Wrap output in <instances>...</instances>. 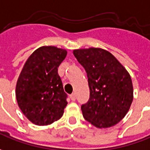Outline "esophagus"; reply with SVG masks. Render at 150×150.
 <instances>
[{
    "label": "esophagus",
    "instance_id": "1",
    "mask_svg": "<svg viewBox=\"0 0 150 150\" xmlns=\"http://www.w3.org/2000/svg\"><path fill=\"white\" fill-rule=\"evenodd\" d=\"M70 99H71V100L72 101H75V93H73V94H71L70 96Z\"/></svg>",
    "mask_w": 150,
    "mask_h": 150
}]
</instances>
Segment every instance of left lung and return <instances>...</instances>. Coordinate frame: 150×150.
<instances>
[{"label": "left lung", "mask_w": 150, "mask_h": 150, "mask_svg": "<svg viewBox=\"0 0 150 150\" xmlns=\"http://www.w3.org/2000/svg\"><path fill=\"white\" fill-rule=\"evenodd\" d=\"M73 54L88 77L90 99L81 105L85 120L97 128L115 125L125 116L133 101L130 75L105 50L79 49Z\"/></svg>", "instance_id": "8db88e82"}]
</instances>
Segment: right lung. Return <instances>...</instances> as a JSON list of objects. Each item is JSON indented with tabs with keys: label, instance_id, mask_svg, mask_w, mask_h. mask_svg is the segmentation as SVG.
I'll list each match as a JSON object with an SVG mask.
<instances>
[{
	"label": "right lung",
	"instance_id": "add662e5",
	"mask_svg": "<svg viewBox=\"0 0 150 150\" xmlns=\"http://www.w3.org/2000/svg\"><path fill=\"white\" fill-rule=\"evenodd\" d=\"M65 50L42 46L29 57L20 76L16 96L25 116L36 125H48L60 119L67 105V95L58 75Z\"/></svg>",
	"mask_w": 150,
	"mask_h": 150
}]
</instances>
